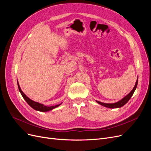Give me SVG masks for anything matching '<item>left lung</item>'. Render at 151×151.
<instances>
[{
    "label": "left lung",
    "mask_w": 151,
    "mask_h": 151,
    "mask_svg": "<svg viewBox=\"0 0 151 151\" xmlns=\"http://www.w3.org/2000/svg\"><path fill=\"white\" fill-rule=\"evenodd\" d=\"M137 84H138V78H137V81H136V83H135L134 88H133V89L131 91V92L129 94L127 95L125 97H124L122 99H121L120 101H118L117 103H101V102L98 101H96L98 103H99V104L102 105V106H104L107 107V108H120V107L123 106V105H125L128 101H129V99L131 98V97L132 96V95H133V94L134 93L135 90L136 89L137 86Z\"/></svg>",
    "instance_id": "obj_1"
}]
</instances>
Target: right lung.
Segmentation results:
<instances>
[{"label":"right lung","mask_w":151,"mask_h":151,"mask_svg":"<svg viewBox=\"0 0 151 151\" xmlns=\"http://www.w3.org/2000/svg\"><path fill=\"white\" fill-rule=\"evenodd\" d=\"M17 86H18V88H19V92L21 93V94L22 95V96L23 97V98L24 99L25 101L27 103H28V104L29 105V106L31 108H33V109H35V110H37V111H42V112H43V111L44 112L45 111H48L50 110H52V109L59 106L62 104V103H60V104H59L55 105V106H45V105L43 104L39 103L38 102H35V101H33V100H31V99H29L28 96H26L25 95V94L21 91L20 86L19 85V83H17Z\"/></svg>","instance_id":"obj_1"}]
</instances>
